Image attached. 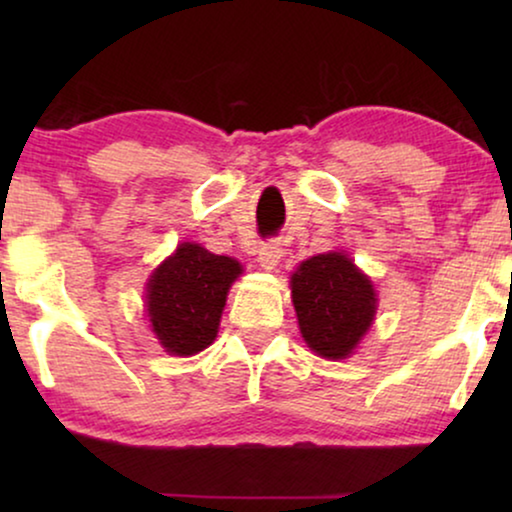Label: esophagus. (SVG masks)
<instances>
[{
  "label": "esophagus",
  "mask_w": 512,
  "mask_h": 512,
  "mask_svg": "<svg viewBox=\"0 0 512 512\" xmlns=\"http://www.w3.org/2000/svg\"><path fill=\"white\" fill-rule=\"evenodd\" d=\"M279 258H282V247H279L277 242H268L258 249V265H261L263 270H275Z\"/></svg>",
  "instance_id": "obj_1"
}]
</instances>
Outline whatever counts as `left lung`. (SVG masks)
Segmentation results:
<instances>
[{
  "label": "left lung",
  "mask_w": 512,
  "mask_h": 512,
  "mask_svg": "<svg viewBox=\"0 0 512 512\" xmlns=\"http://www.w3.org/2000/svg\"><path fill=\"white\" fill-rule=\"evenodd\" d=\"M291 296L300 335L321 359H347L373 326V282L342 251L300 263L291 275Z\"/></svg>",
  "instance_id": "obj_1"
}]
</instances>
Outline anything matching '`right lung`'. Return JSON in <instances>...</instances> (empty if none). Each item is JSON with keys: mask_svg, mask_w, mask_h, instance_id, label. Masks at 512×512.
I'll return each mask as SVG.
<instances>
[{"mask_svg": "<svg viewBox=\"0 0 512 512\" xmlns=\"http://www.w3.org/2000/svg\"><path fill=\"white\" fill-rule=\"evenodd\" d=\"M242 275L235 258L216 256L193 242L179 244L146 284L151 331L172 356H193L219 333L230 284Z\"/></svg>", "mask_w": 512, "mask_h": 512, "instance_id": "add662e5", "label": "right lung"}]
</instances>
